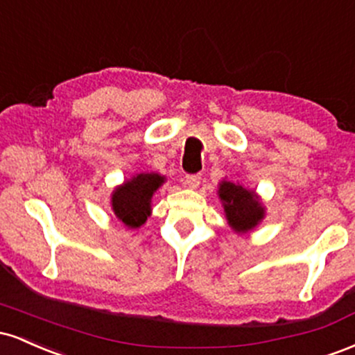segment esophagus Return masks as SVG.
I'll use <instances>...</instances> for the list:
<instances>
[{"mask_svg": "<svg viewBox=\"0 0 355 355\" xmlns=\"http://www.w3.org/2000/svg\"><path fill=\"white\" fill-rule=\"evenodd\" d=\"M200 180H202L200 175L193 173V175H187L185 183H187V187H189V189H197V187L200 185Z\"/></svg>", "mask_w": 355, "mask_h": 355, "instance_id": "esophagus-1", "label": "esophagus"}]
</instances>
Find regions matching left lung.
Listing matches in <instances>:
<instances>
[{"mask_svg":"<svg viewBox=\"0 0 355 355\" xmlns=\"http://www.w3.org/2000/svg\"><path fill=\"white\" fill-rule=\"evenodd\" d=\"M218 197L227 222L239 234L254 230L266 217V209L259 202L255 191L243 189L239 183L223 180L218 185Z\"/></svg>","mask_w":355,"mask_h":355,"instance_id":"obj_1","label":"left lung"}]
</instances>
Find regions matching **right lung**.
I'll return each instance as SVG.
<instances>
[{
    "label": "right lung",
    "mask_w": 355,
    "mask_h": 355,
    "mask_svg": "<svg viewBox=\"0 0 355 355\" xmlns=\"http://www.w3.org/2000/svg\"><path fill=\"white\" fill-rule=\"evenodd\" d=\"M165 177L158 173H138L116 187L112 193V209L116 218L128 229H138L152 214L153 193L164 185Z\"/></svg>",
    "instance_id": "obj_1"
}]
</instances>
